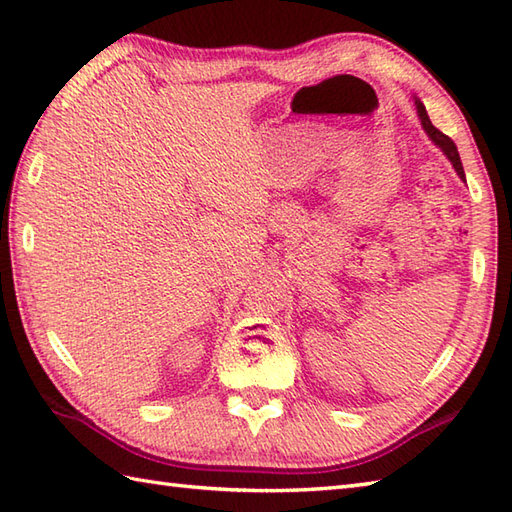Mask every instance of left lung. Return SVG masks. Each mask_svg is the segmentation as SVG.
<instances>
[{"label": "left lung", "instance_id": "8db88e82", "mask_svg": "<svg viewBox=\"0 0 512 512\" xmlns=\"http://www.w3.org/2000/svg\"><path fill=\"white\" fill-rule=\"evenodd\" d=\"M416 107H418V116H420V123L424 127V132H427L433 143H436L444 151V154H447V158L451 160V165L455 167V171H458V176L464 180V167H462V160H460V154H458V147H455V143L447 134H442L438 127H433V123L429 121L427 110H424V105L418 99H416Z\"/></svg>", "mask_w": 512, "mask_h": 512}]
</instances>
